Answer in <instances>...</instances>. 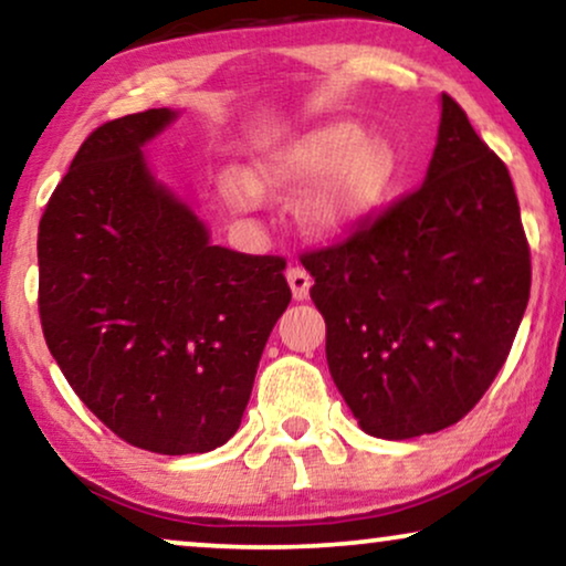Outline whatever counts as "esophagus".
Here are the masks:
<instances>
[{
  "mask_svg": "<svg viewBox=\"0 0 566 566\" xmlns=\"http://www.w3.org/2000/svg\"><path fill=\"white\" fill-rule=\"evenodd\" d=\"M285 277H289L293 298L304 301L308 296V289H312V275H308L301 265H291L289 273H285Z\"/></svg>",
  "mask_w": 566,
  "mask_h": 566,
  "instance_id": "34e87169",
  "label": "esophagus"
}]
</instances>
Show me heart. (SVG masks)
Segmentation results:
<instances>
[{"mask_svg": "<svg viewBox=\"0 0 566 566\" xmlns=\"http://www.w3.org/2000/svg\"><path fill=\"white\" fill-rule=\"evenodd\" d=\"M316 177V188L301 200V221L314 234H339L376 211L397 190L401 169L397 149L381 136H368L358 123L339 120L314 128L275 149L254 177L229 169L221 196L239 213L258 211L262 188L296 190Z\"/></svg>", "mask_w": 566, "mask_h": 566, "instance_id": "heart-1", "label": "heart"}]
</instances>
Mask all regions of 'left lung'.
Masks as SVG:
<instances>
[{
	"instance_id": "left-lung-1",
	"label": "left lung",
	"mask_w": 566,
	"mask_h": 566,
	"mask_svg": "<svg viewBox=\"0 0 566 566\" xmlns=\"http://www.w3.org/2000/svg\"><path fill=\"white\" fill-rule=\"evenodd\" d=\"M301 262L327 322L329 374L360 428L386 440L467 417L505 366L531 296L505 161L446 92L420 188Z\"/></svg>"
}]
</instances>
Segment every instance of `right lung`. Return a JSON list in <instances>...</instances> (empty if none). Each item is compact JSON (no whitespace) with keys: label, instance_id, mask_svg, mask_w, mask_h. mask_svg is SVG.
<instances>
[{"label":"right lung","instance_id":"obj_1","mask_svg":"<svg viewBox=\"0 0 566 566\" xmlns=\"http://www.w3.org/2000/svg\"><path fill=\"white\" fill-rule=\"evenodd\" d=\"M167 107L84 138L38 227V312L92 415L151 453H206L242 422L260 355L291 301L285 260L208 242L142 146Z\"/></svg>","mask_w":566,"mask_h":566}]
</instances>
